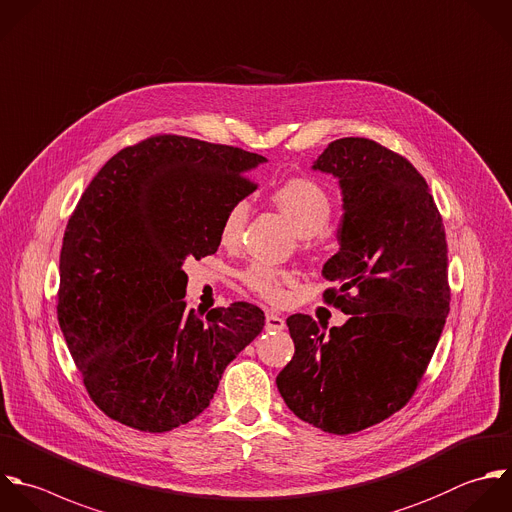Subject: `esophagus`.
<instances>
[{"instance_id":"1","label":"esophagus","mask_w":512,"mask_h":512,"mask_svg":"<svg viewBox=\"0 0 512 512\" xmlns=\"http://www.w3.org/2000/svg\"><path fill=\"white\" fill-rule=\"evenodd\" d=\"M265 329L267 331H281L285 329V319L273 311L265 313Z\"/></svg>"}]
</instances>
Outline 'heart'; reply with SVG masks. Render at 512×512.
<instances>
[{
	"instance_id": "b5f03b06",
	"label": "heart",
	"mask_w": 512,
	"mask_h": 512,
	"mask_svg": "<svg viewBox=\"0 0 512 512\" xmlns=\"http://www.w3.org/2000/svg\"><path fill=\"white\" fill-rule=\"evenodd\" d=\"M275 207L295 225L307 247H321L331 239L329 219L333 215L331 193L313 177H291L279 183L271 191ZM249 219V207L245 201L233 203L221 221V241L225 245L239 243ZM291 279V273L267 263H253L245 269V285L263 297L277 303L283 299V285Z\"/></svg>"
}]
</instances>
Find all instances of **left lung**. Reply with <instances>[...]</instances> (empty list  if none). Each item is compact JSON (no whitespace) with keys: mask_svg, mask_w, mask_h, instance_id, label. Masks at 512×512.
<instances>
[{"mask_svg":"<svg viewBox=\"0 0 512 512\" xmlns=\"http://www.w3.org/2000/svg\"><path fill=\"white\" fill-rule=\"evenodd\" d=\"M343 189L341 249L323 275L325 303L351 315L325 333L291 315L295 355L279 373L287 407L305 423L351 435L401 411L419 389L451 311L443 217L425 177L367 137L331 141L313 165Z\"/></svg>","mask_w":512,"mask_h":512,"instance_id":"left-lung-1","label":"left lung"}]
</instances>
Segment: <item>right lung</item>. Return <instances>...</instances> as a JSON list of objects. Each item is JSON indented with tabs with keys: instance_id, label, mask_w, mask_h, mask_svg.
Returning a JSON list of instances; mask_svg holds the SVG:
<instances>
[{
	"instance_id": "right-lung-1",
	"label": "right lung",
	"mask_w": 512,
	"mask_h": 512,
	"mask_svg": "<svg viewBox=\"0 0 512 512\" xmlns=\"http://www.w3.org/2000/svg\"><path fill=\"white\" fill-rule=\"evenodd\" d=\"M267 161L239 147L159 133L117 151L71 213L59 253L57 319L91 401L113 421L167 433L209 407L225 367L265 315L239 301L199 319L187 257L221 243L225 211Z\"/></svg>"
}]
</instances>
